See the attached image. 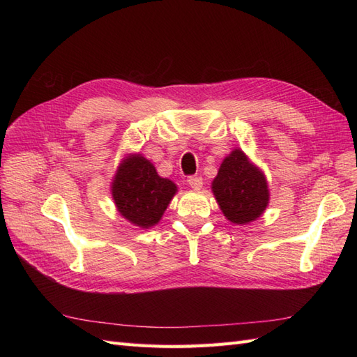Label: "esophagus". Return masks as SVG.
<instances>
[{
	"label": "esophagus",
	"instance_id": "1",
	"mask_svg": "<svg viewBox=\"0 0 357 357\" xmlns=\"http://www.w3.org/2000/svg\"><path fill=\"white\" fill-rule=\"evenodd\" d=\"M188 183H189V186H190L192 189H201V188H202V177L190 176L189 180H188Z\"/></svg>",
	"mask_w": 357,
	"mask_h": 357
}]
</instances>
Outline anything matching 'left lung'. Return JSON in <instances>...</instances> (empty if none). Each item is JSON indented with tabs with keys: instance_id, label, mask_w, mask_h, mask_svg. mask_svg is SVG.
Returning a JSON list of instances; mask_svg holds the SVG:
<instances>
[{
	"instance_id": "obj_1",
	"label": "left lung",
	"mask_w": 357,
	"mask_h": 357,
	"mask_svg": "<svg viewBox=\"0 0 357 357\" xmlns=\"http://www.w3.org/2000/svg\"><path fill=\"white\" fill-rule=\"evenodd\" d=\"M213 193L226 219L236 225L256 220L269 199L265 176L240 149L222 162L218 177L213 180Z\"/></svg>"
}]
</instances>
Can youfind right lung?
I'll list each match as a JSON object with an SVG mask.
<instances>
[{"instance_id":"obj_1","label":"right lung","mask_w":357,"mask_h":357,"mask_svg":"<svg viewBox=\"0 0 357 357\" xmlns=\"http://www.w3.org/2000/svg\"><path fill=\"white\" fill-rule=\"evenodd\" d=\"M176 190L174 183L159 177L155 167L139 155L122 162L112 186L119 213L139 228L160 220Z\"/></svg>"}]
</instances>
